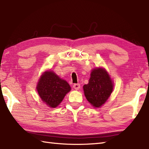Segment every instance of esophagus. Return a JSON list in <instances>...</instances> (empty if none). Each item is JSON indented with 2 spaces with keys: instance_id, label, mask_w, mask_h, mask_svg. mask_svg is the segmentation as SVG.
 Here are the masks:
<instances>
[{
  "instance_id": "34e87169",
  "label": "esophagus",
  "mask_w": 149,
  "mask_h": 149,
  "mask_svg": "<svg viewBox=\"0 0 149 149\" xmlns=\"http://www.w3.org/2000/svg\"><path fill=\"white\" fill-rule=\"evenodd\" d=\"M73 88L76 89V90H78V89L80 88V84H74L73 85Z\"/></svg>"
}]
</instances>
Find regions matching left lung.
<instances>
[{
	"label": "left lung",
	"mask_w": 149,
	"mask_h": 149,
	"mask_svg": "<svg viewBox=\"0 0 149 149\" xmlns=\"http://www.w3.org/2000/svg\"><path fill=\"white\" fill-rule=\"evenodd\" d=\"M113 83L109 75L103 68H95L91 73L88 84L83 86L88 101L95 107L105 103L113 90Z\"/></svg>",
	"instance_id": "8db88e82"
}]
</instances>
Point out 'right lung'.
<instances>
[{
	"mask_svg": "<svg viewBox=\"0 0 149 149\" xmlns=\"http://www.w3.org/2000/svg\"><path fill=\"white\" fill-rule=\"evenodd\" d=\"M37 89L42 102L55 108L62 102L71 88L66 81L60 79L53 72L48 71L41 76Z\"/></svg>",
	"mask_w": 149,
	"mask_h": 149,
	"instance_id": "1",
	"label": "right lung"
}]
</instances>
